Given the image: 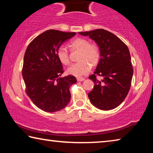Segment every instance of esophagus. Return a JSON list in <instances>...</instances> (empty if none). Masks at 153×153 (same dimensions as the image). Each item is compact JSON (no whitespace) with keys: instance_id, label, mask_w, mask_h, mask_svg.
I'll use <instances>...</instances> for the list:
<instances>
[{"instance_id":"1","label":"esophagus","mask_w":153,"mask_h":153,"mask_svg":"<svg viewBox=\"0 0 153 153\" xmlns=\"http://www.w3.org/2000/svg\"><path fill=\"white\" fill-rule=\"evenodd\" d=\"M77 80L78 82H82V81H84V78H82V77H77Z\"/></svg>"}]
</instances>
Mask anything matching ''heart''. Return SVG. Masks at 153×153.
Here are the masks:
<instances>
[{"label":"heart","instance_id":"b5f03b06","mask_svg":"<svg viewBox=\"0 0 153 153\" xmlns=\"http://www.w3.org/2000/svg\"><path fill=\"white\" fill-rule=\"evenodd\" d=\"M71 50L80 51L79 61L80 62L71 65L67 69V73L76 77H82L88 74L91 69V66L88 63L92 65L98 63L100 56V49L97 45L90 44L89 40L84 38H77L69 43ZM56 57L60 63L65 65L69 63V53L64 46H60L56 52Z\"/></svg>","mask_w":153,"mask_h":153}]
</instances>
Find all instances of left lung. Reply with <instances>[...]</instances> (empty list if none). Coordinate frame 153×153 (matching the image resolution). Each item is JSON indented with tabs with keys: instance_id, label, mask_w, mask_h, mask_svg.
<instances>
[{
	"instance_id": "obj_1",
	"label": "left lung",
	"mask_w": 153,
	"mask_h": 153,
	"mask_svg": "<svg viewBox=\"0 0 153 153\" xmlns=\"http://www.w3.org/2000/svg\"><path fill=\"white\" fill-rule=\"evenodd\" d=\"M97 44L100 59L89 78L94 86L88 93L90 102L101 110L113 109L122 102L130 89L133 67L128 46L113 33L103 29L79 32ZM97 75L103 77L101 80Z\"/></svg>"
}]
</instances>
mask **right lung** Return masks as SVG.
Instances as JSON below:
<instances>
[{"label": "right lung", "mask_w": 153, "mask_h": 153, "mask_svg": "<svg viewBox=\"0 0 153 153\" xmlns=\"http://www.w3.org/2000/svg\"><path fill=\"white\" fill-rule=\"evenodd\" d=\"M76 33L45 31L36 37L25 51L22 69L25 92L36 107L46 112L63 109L70 100L69 88L77 79L72 75L60 77L64 71L56 52Z\"/></svg>", "instance_id": "obj_1"}]
</instances>
